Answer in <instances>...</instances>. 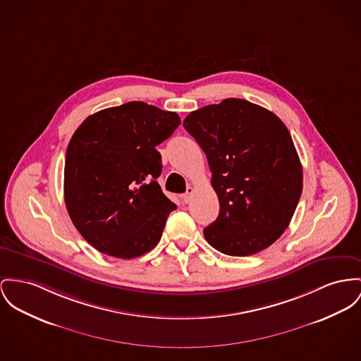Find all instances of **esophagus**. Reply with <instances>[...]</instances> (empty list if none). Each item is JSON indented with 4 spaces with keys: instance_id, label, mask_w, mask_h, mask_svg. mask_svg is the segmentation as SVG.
<instances>
[{
    "instance_id": "34e87169",
    "label": "esophagus",
    "mask_w": 361,
    "mask_h": 361,
    "mask_svg": "<svg viewBox=\"0 0 361 361\" xmlns=\"http://www.w3.org/2000/svg\"><path fill=\"white\" fill-rule=\"evenodd\" d=\"M192 192H194V189H192V186H190V188H188V192H185V194L182 195V200H183V202H185V204L190 202V200H192Z\"/></svg>"
}]
</instances>
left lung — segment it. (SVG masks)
I'll use <instances>...</instances> for the list:
<instances>
[{
    "instance_id": "obj_1",
    "label": "left lung",
    "mask_w": 361,
    "mask_h": 361,
    "mask_svg": "<svg viewBox=\"0 0 361 361\" xmlns=\"http://www.w3.org/2000/svg\"><path fill=\"white\" fill-rule=\"evenodd\" d=\"M186 131L204 150L220 204L204 228L211 246L250 256L288 228L302 192V167L288 127L276 115L240 98L190 112Z\"/></svg>"
}]
</instances>
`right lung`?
I'll list each match as a JSON object with an SVG mask.
<instances>
[{"mask_svg":"<svg viewBox=\"0 0 361 361\" xmlns=\"http://www.w3.org/2000/svg\"><path fill=\"white\" fill-rule=\"evenodd\" d=\"M179 124L175 112L131 101L89 116L73 133L66 207L80 235L101 253L134 259L159 243L176 205L156 180L163 169L156 146Z\"/></svg>","mask_w":361,"mask_h":361,"instance_id":"right-lung-1","label":"right lung"}]
</instances>
